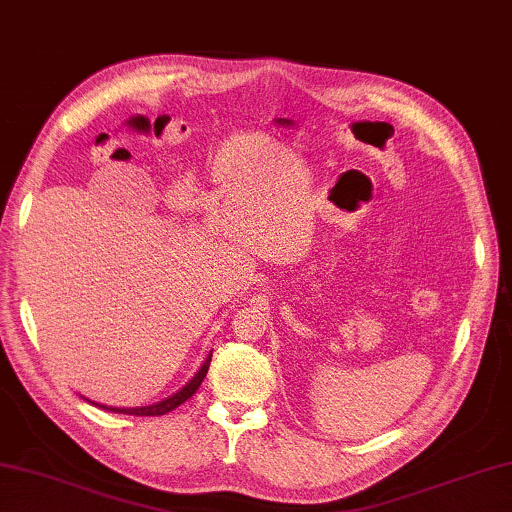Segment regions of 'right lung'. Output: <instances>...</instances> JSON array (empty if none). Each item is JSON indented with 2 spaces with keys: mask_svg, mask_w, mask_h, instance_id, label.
Masks as SVG:
<instances>
[{
  "mask_svg": "<svg viewBox=\"0 0 512 512\" xmlns=\"http://www.w3.org/2000/svg\"><path fill=\"white\" fill-rule=\"evenodd\" d=\"M209 363H211V354H207V359L202 361V365L198 368V372L191 376V379L182 385V388L176 392V394H171V397H167V399H162V401H158V403H153V406H140V408H113V406H102V403H95V401H91L93 406H98V408H104V410H109V412H120V414H133V417H160V414H167V412H171V410H176L180 403H185L187 399H191L196 394V390L200 388V383H202V379H205L207 376V370H209ZM89 401V399H86Z\"/></svg>",
  "mask_w": 512,
  "mask_h": 512,
  "instance_id": "add662e5",
  "label": "right lung"
}]
</instances>
